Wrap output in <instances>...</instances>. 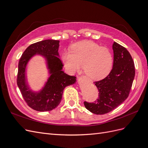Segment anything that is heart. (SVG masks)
<instances>
[{"instance_id": "1", "label": "heart", "mask_w": 148, "mask_h": 148, "mask_svg": "<svg viewBox=\"0 0 148 148\" xmlns=\"http://www.w3.org/2000/svg\"><path fill=\"white\" fill-rule=\"evenodd\" d=\"M71 51L62 53V61L70 73H75L82 68L87 77L95 80L104 78L112 69L113 53L110 49L91 41L74 44Z\"/></svg>"}]
</instances>
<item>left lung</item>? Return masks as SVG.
<instances>
[{"label":"left lung","instance_id":"8db88e82","mask_svg":"<svg viewBox=\"0 0 148 148\" xmlns=\"http://www.w3.org/2000/svg\"><path fill=\"white\" fill-rule=\"evenodd\" d=\"M112 49V69L104 79L94 83L99 92V97L95 102H84L86 109L97 115L109 113L124 102L135 78V64L127 49L114 42Z\"/></svg>","mask_w":148,"mask_h":148}]
</instances>
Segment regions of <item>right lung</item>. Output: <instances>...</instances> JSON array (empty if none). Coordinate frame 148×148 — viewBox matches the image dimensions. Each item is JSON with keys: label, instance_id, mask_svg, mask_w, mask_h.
<instances>
[{"label": "right lung", "instance_id": "right-lung-1", "mask_svg": "<svg viewBox=\"0 0 148 148\" xmlns=\"http://www.w3.org/2000/svg\"><path fill=\"white\" fill-rule=\"evenodd\" d=\"M59 41L46 39L31 44L22 54L17 75V85L25 101L33 109L50 111L59 106L65 87L77 82V77L70 76L62 70L63 64L59 53ZM36 55L45 60L49 77L44 86L38 91H34L27 82L26 69L30 60Z\"/></svg>", "mask_w": 148, "mask_h": 148}]
</instances>
